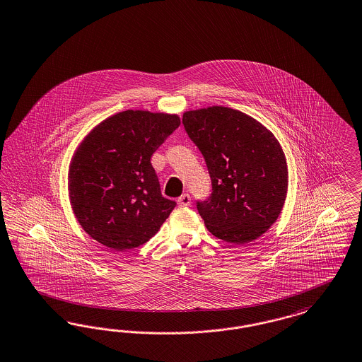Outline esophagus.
Segmentation results:
<instances>
[{
    "label": "esophagus",
    "instance_id": "34e87169",
    "mask_svg": "<svg viewBox=\"0 0 362 362\" xmlns=\"http://www.w3.org/2000/svg\"><path fill=\"white\" fill-rule=\"evenodd\" d=\"M177 203H179L180 206H189V204H191V197H189L188 194H183L182 197L177 198Z\"/></svg>",
    "mask_w": 362,
    "mask_h": 362
}]
</instances>
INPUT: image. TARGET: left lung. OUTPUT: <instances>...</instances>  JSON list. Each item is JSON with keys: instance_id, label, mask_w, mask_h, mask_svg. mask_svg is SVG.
Here are the masks:
<instances>
[{"instance_id": "1", "label": "left lung", "mask_w": 362, "mask_h": 362, "mask_svg": "<svg viewBox=\"0 0 362 362\" xmlns=\"http://www.w3.org/2000/svg\"><path fill=\"white\" fill-rule=\"evenodd\" d=\"M199 148L213 192L197 202L207 230L226 243L246 244L267 232L287 197V160L274 133L253 117L225 106L183 115Z\"/></svg>"}]
</instances>
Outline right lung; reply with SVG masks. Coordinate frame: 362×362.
Instances as JSON below:
<instances>
[{"instance_id":"right-lung-1","label":"right lung","mask_w":362,"mask_h":362,"mask_svg":"<svg viewBox=\"0 0 362 362\" xmlns=\"http://www.w3.org/2000/svg\"><path fill=\"white\" fill-rule=\"evenodd\" d=\"M179 125L177 115L125 110L103 119L78 145L69 195L91 238L125 252L159 232L176 203L161 195L151 156Z\"/></svg>"}]
</instances>
